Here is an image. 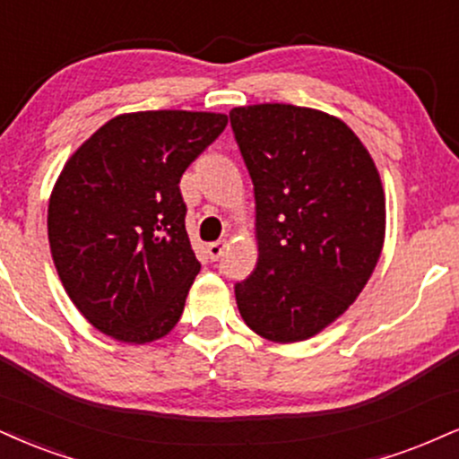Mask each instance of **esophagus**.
I'll return each instance as SVG.
<instances>
[{
	"label": "esophagus",
	"mask_w": 459,
	"mask_h": 459,
	"mask_svg": "<svg viewBox=\"0 0 459 459\" xmlns=\"http://www.w3.org/2000/svg\"><path fill=\"white\" fill-rule=\"evenodd\" d=\"M224 250H226V241L224 239L222 241H213V244L207 246V254H209V258H212V261H218V258L224 254Z\"/></svg>",
	"instance_id": "esophagus-1"
}]
</instances>
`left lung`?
I'll use <instances>...</instances> for the list:
<instances>
[{"instance_id":"8db88e82","label":"left lung","mask_w":459,"mask_h":459,"mask_svg":"<svg viewBox=\"0 0 459 459\" xmlns=\"http://www.w3.org/2000/svg\"><path fill=\"white\" fill-rule=\"evenodd\" d=\"M254 184L258 261L237 307L272 342H301L349 310L385 241V192L344 121L292 104L230 110Z\"/></svg>"}]
</instances>
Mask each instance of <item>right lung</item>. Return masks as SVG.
Here are the masks:
<instances>
[{"label": "right lung", "mask_w": 459, "mask_h": 459, "mask_svg": "<svg viewBox=\"0 0 459 459\" xmlns=\"http://www.w3.org/2000/svg\"><path fill=\"white\" fill-rule=\"evenodd\" d=\"M226 124L190 110L119 115L65 162L48 244L72 303L102 333L145 344L179 320L201 272L179 181Z\"/></svg>", "instance_id": "1"}]
</instances>
